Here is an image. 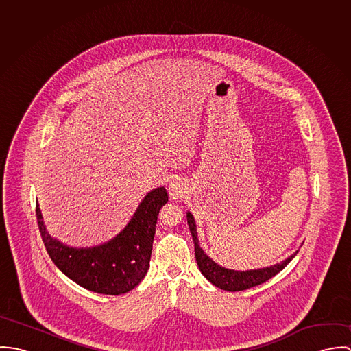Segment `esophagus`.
<instances>
[{"instance_id":"34e87169","label":"esophagus","mask_w":351,"mask_h":351,"mask_svg":"<svg viewBox=\"0 0 351 351\" xmlns=\"http://www.w3.org/2000/svg\"><path fill=\"white\" fill-rule=\"evenodd\" d=\"M169 195H170L171 200H181L186 195V186L184 185L182 181L176 180V181L170 182V185H169Z\"/></svg>"}]
</instances>
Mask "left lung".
<instances>
[{
    "label": "left lung",
    "mask_w": 351,
    "mask_h": 351,
    "mask_svg": "<svg viewBox=\"0 0 351 351\" xmlns=\"http://www.w3.org/2000/svg\"><path fill=\"white\" fill-rule=\"evenodd\" d=\"M186 219H188V226L193 238V243H195V254H196V261L199 265L202 276L215 287L223 289V291H228V292H239V291H245L252 287L261 285L263 282H266L267 280H270L271 277H274L277 273H280L299 252H293L291 256H288L285 261L267 266V267H262V269H254V270H232V269H226L223 266H220L219 263H216L215 261H212L205 251L200 247V242H199V237H197V228H196V221L195 217L191 212H186Z\"/></svg>",
    "instance_id": "obj_1"
}]
</instances>
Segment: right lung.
<instances>
[{"mask_svg": "<svg viewBox=\"0 0 351 351\" xmlns=\"http://www.w3.org/2000/svg\"><path fill=\"white\" fill-rule=\"evenodd\" d=\"M169 196L155 188L138 205L128 224L113 239L92 247H71L52 238L43 221L39 204V231L52 262L70 280L101 295H123L145 278L150 267L156 219Z\"/></svg>", "mask_w": 351, "mask_h": 351, "instance_id": "1", "label": "right lung"}]
</instances>
